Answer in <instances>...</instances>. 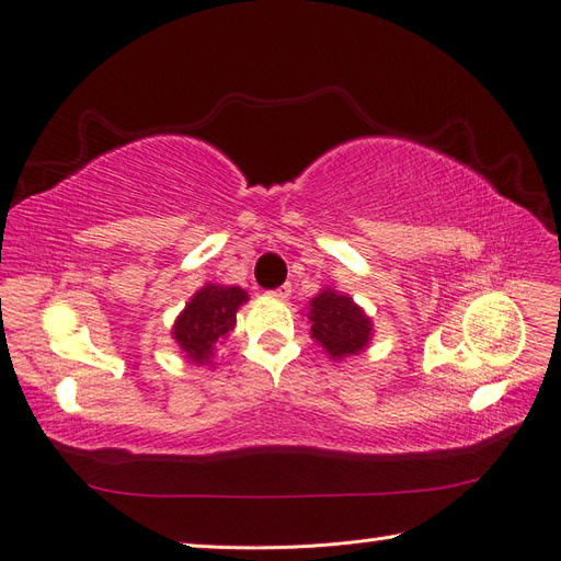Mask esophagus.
<instances>
[{
	"label": "esophagus",
	"instance_id": "esophagus-1",
	"mask_svg": "<svg viewBox=\"0 0 561 561\" xmlns=\"http://www.w3.org/2000/svg\"><path fill=\"white\" fill-rule=\"evenodd\" d=\"M293 295V287L290 285H280V287H276V290H271V297H276V299H287Z\"/></svg>",
	"mask_w": 561,
	"mask_h": 561
}]
</instances>
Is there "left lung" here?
Instances as JSON below:
<instances>
[{
  "label": "left lung",
  "mask_w": 561,
  "mask_h": 561,
  "mask_svg": "<svg viewBox=\"0 0 561 561\" xmlns=\"http://www.w3.org/2000/svg\"><path fill=\"white\" fill-rule=\"evenodd\" d=\"M307 318L311 322V339L336 363L360 355L375 334L371 318L360 304L330 285L309 301Z\"/></svg>",
  "instance_id": "1"
}]
</instances>
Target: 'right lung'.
I'll return each instance as SVG.
<instances>
[{"instance_id":"add662e5","label":"right lung","mask_w":561,"mask_h":561,"mask_svg":"<svg viewBox=\"0 0 561 561\" xmlns=\"http://www.w3.org/2000/svg\"><path fill=\"white\" fill-rule=\"evenodd\" d=\"M248 299V293L239 285L206 283L198 287L171 330L184 360L198 367H213L217 346H222L236 328V313Z\"/></svg>"}]
</instances>
